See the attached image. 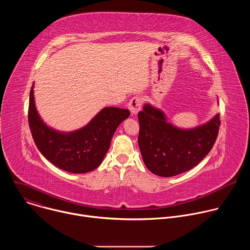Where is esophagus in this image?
Segmentation results:
<instances>
[{"label": "esophagus", "mask_w": 250, "mask_h": 250, "mask_svg": "<svg viewBox=\"0 0 250 250\" xmlns=\"http://www.w3.org/2000/svg\"><path fill=\"white\" fill-rule=\"evenodd\" d=\"M142 105V98L140 96L132 97L128 104V110L130 111L132 116H135L140 110Z\"/></svg>", "instance_id": "1"}]
</instances>
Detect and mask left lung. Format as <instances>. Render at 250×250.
I'll list each match as a JSON object with an SVG mask.
<instances>
[{
  "mask_svg": "<svg viewBox=\"0 0 250 250\" xmlns=\"http://www.w3.org/2000/svg\"><path fill=\"white\" fill-rule=\"evenodd\" d=\"M138 146L153 174L171 177L198 165L210 151L221 125L220 115L194 129H179L166 123L164 114L149 104L138 113Z\"/></svg>",
  "mask_w": 250,
  "mask_h": 250,
  "instance_id": "obj_1",
  "label": "left lung"
}]
</instances>
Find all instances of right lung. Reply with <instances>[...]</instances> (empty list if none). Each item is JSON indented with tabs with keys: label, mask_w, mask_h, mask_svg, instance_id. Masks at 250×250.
<instances>
[{
	"label": "right lung",
	"mask_w": 250,
	"mask_h": 250,
	"mask_svg": "<svg viewBox=\"0 0 250 250\" xmlns=\"http://www.w3.org/2000/svg\"><path fill=\"white\" fill-rule=\"evenodd\" d=\"M27 114L34 144L47 160L71 173H87L102 163L117 127L130 113L113 106L104 108L85 127L71 133H60L47 127L41 120L31 87Z\"/></svg>",
	"instance_id": "1"
}]
</instances>
